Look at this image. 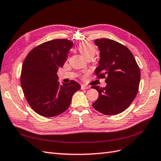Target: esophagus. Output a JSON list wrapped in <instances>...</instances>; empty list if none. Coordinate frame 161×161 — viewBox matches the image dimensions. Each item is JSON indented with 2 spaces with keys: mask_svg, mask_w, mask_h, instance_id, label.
I'll list each match as a JSON object with an SVG mask.
<instances>
[{
  "mask_svg": "<svg viewBox=\"0 0 161 161\" xmlns=\"http://www.w3.org/2000/svg\"><path fill=\"white\" fill-rule=\"evenodd\" d=\"M88 88H90V86H88L81 85V90H86V89H88Z\"/></svg>",
  "mask_w": 161,
  "mask_h": 161,
  "instance_id": "esophagus-1",
  "label": "esophagus"
}]
</instances>
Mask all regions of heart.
Masks as SVG:
<instances>
[{
    "instance_id": "1",
    "label": "heart",
    "mask_w": 161,
    "mask_h": 161,
    "mask_svg": "<svg viewBox=\"0 0 161 161\" xmlns=\"http://www.w3.org/2000/svg\"><path fill=\"white\" fill-rule=\"evenodd\" d=\"M77 49L80 53L85 58H92L97 53V48L92 44L89 42H81L77 47Z\"/></svg>"
}]
</instances>
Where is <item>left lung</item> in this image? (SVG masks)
Wrapping results in <instances>:
<instances>
[{"label": "left lung", "instance_id": "1", "mask_svg": "<svg viewBox=\"0 0 161 161\" xmlns=\"http://www.w3.org/2000/svg\"><path fill=\"white\" fill-rule=\"evenodd\" d=\"M100 51L99 66L95 73L97 78H105L106 86H93L99 97L92 106L106 115L122 113L135 99L141 79L139 67L128 48L114 40L96 39Z\"/></svg>", "mask_w": 161, "mask_h": 161}]
</instances>
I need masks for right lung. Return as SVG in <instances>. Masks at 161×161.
I'll list each match as a JSON object with an SVG mask.
<instances>
[{
	"mask_svg": "<svg viewBox=\"0 0 161 161\" xmlns=\"http://www.w3.org/2000/svg\"><path fill=\"white\" fill-rule=\"evenodd\" d=\"M73 42L56 39L33 48L22 64L20 84L29 106L36 113L46 117H55L66 111L72 97L81 88L77 81H58V70L68 58Z\"/></svg>",
	"mask_w": 161,
	"mask_h": 161,
	"instance_id": "right-lung-1",
	"label": "right lung"
}]
</instances>
